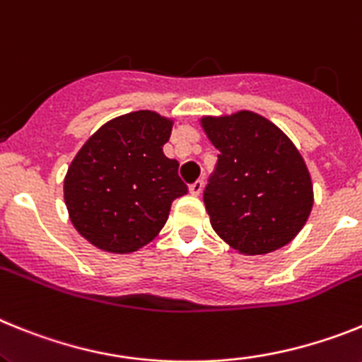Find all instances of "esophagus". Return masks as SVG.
I'll return each instance as SVG.
<instances>
[{
  "label": "esophagus",
  "mask_w": 362,
  "mask_h": 362,
  "mask_svg": "<svg viewBox=\"0 0 362 362\" xmlns=\"http://www.w3.org/2000/svg\"><path fill=\"white\" fill-rule=\"evenodd\" d=\"M202 189H204V180H197L189 185V193L194 194V197H199V194L202 193Z\"/></svg>",
  "instance_id": "34e87169"
}]
</instances>
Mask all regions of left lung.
<instances>
[{"label": "left lung", "instance_id": "1", "mask_svg": "<svg viewBox=\"0 0 362 362\" xmlns=\"http://www.w3.org/2000/svg\"><path fill=\"white\" fill-rule=\"evenodd\" d=\"M220 151L204 189L213 229L242 255H264L293 240L313 207L303 156L281 129L251 111L204 116Z\"/></svg>", "mask_w": 362, "mask_h": 362}]
</instances>
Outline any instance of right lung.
<instances>
[{
    "mask_svg": "<svg viewBox=\"0 0 362 362\" xmlns=\"http://www.w3.org/2000/svg\"><path fill=\"white\" fill-rule=\"evenodd\" d=\"M173 120L134 111L107 122L83 144L64 180L78 233L103 251L131 253L168 222L173 200L187 193L178 162L163 155Z\"/></svg>",
    "mask_w": 362,
    "mask_h": 362,
    "instance_id": "1",
    "label": "right lung"
}]
</instances>
